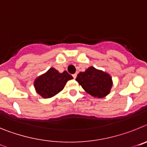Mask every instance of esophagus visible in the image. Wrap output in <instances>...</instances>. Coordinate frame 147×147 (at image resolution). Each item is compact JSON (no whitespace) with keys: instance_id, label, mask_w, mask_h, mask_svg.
Returning <instances> with one entry per match:
<instances>
[{"instance_id":"34e87169","label":"esophagus","mask_w":147,"mask_h":147,"mask_svg":"<svg viewBox=\"0 0 147 147\" xmlns=\"http://www.w3.org/2000/svg\"><path fill=\"white\" fill-rule=\"evenodd\" d=\"M76 76H77V74H73V77L74 78V79H76Z\"/></svg>"}]
</instances>
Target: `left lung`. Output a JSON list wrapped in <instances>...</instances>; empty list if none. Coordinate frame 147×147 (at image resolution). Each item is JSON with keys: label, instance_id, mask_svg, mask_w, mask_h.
<instances>
[{"label": "left lung", "instance_id": "8db88e82", "mask_svg": "<svg viewBox=\"0 0 147 147\" xmlns=\"http://www.w3.org/2000/svg\"><path fill=\"white\" fill-rule=\"evenodd\" d=\"M85 91L96 98H104L110 93L113 80L107 73L90 67L80 72L76 79Z\"/></svg>", "mask_w": 147, "mask_h": 147}]
</instances>
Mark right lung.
Wrapping results in <instances>:
<instances>
[{"mask_svg":"<svg viewBox=\"0 0 147 147\" xmlns=\"http://www.w3.org/2000/svg\"><path fill=\"white\" fill-rule=\"evenodd\" d=\"M73 79L67 71L59 73L54 67L42 74L34 80V88L38 94L42 98H49L62 90L68 80Z\"/></svg>","mask_w":147,"mask_h":147,"instance_id":"right-lung-1","label":"right lung"}]
</instances>
